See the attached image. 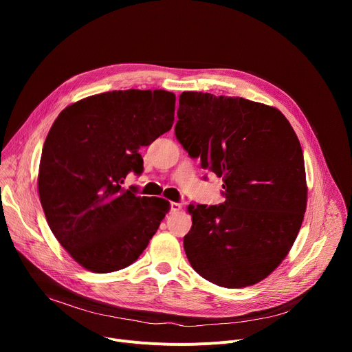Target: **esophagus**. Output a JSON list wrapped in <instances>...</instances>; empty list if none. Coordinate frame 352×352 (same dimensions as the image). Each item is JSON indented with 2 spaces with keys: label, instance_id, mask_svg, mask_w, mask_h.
<instances>
[{
  "label": "esophagus",
  "instance_id": "obj_1",
  "mask_svg": "<svg viewBox=\"0 0 352 352\" xmlns=\"http://www.w3.org/2000/svg\"><path fill=\"white\" fill-rule=\"evenodd\" d=\"M170 207H171V212H178L182 210V204H179V202H171Z\"/></svg>",
  "mask_w": 352,
  "mask_h": 352
}]
</instances>
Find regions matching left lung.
Listing matches in <instances>:
<instances>
[{
	"label": "left lung",
	"mask_w": 352,
	"mask_h": 352,
	"mask_svg": "<svg viewBox=\"0 0 352 352\" xmlns=\"http://www.w3.org/2000/svg\"><path fill=\"white\" fill-rule=\"evenodd\" d=\"M177 116L184 150L224 181V204L188 206L191 267L226 288L263 281L289 252L307 210L297 134L280 109L208 92H182Z\"/></svg>",
	"instance_id": "obj_1"
}]
</instances>
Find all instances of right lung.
I'll return each mask as SVG.
<instances>
[{
  "instance_id": "right-lung-1",
  "label": "right lung",
  "mask_w": 352,
  "mask_h": 352,
  "mask_svg": "<svg viewBox=\"0 0 352 352\" xmlns=\"http://www.w3.org/2000/svg\"><path fill=\"white\" fill-rule=\"evenodd\" d=\"M175 94L125 89L68 105L45 138L38 194L47 223L81 267L105 274L138 260L170 211L164 198L138 197L122 184L142 173L140 146L174 124Z\"/></svg>"
}]
</instances>
